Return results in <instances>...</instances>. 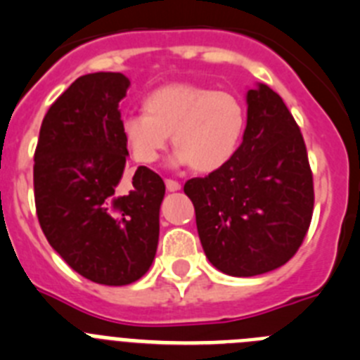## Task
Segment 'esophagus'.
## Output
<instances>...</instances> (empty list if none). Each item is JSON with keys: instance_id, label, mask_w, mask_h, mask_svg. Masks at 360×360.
Segmentation results:
<instances>
[{"instance_id": "1", "label": "esophagus", "mask_w": 360, "mask_h": 360, "mask_svg": "<svg viewBox=\"0 0 360 360\" xmlns=\"http://www.w3.org/2000/svg\"><path fill=\"white\" fill-rule=\"evenodd\" d=\"M165 187H167V191H171V193H173V191L180 189V184H178L176 180H171V178H167V180H165Z\"/></svg>"}]
</instances>
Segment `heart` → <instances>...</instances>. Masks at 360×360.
I'll list each match as a JSON object with an SVG mask.
<instances>
[{"mask_svg": "<svg viewBox=\"0 0 360 360\" xmlns=\"http://www.w3.org/2000/svg\"><path fill=\"white\" fill-rule=\"evenodd\" d=\"M245 122V106L236 95L173 82L146 97L144 113L122 120V136L136 162L155 164L173 135V164L211 173L234 157Z\"/></svg>", "mask_w": 360, "mask_h": 360, "instance_id": "obj_1", "label": "heart"}]
</instances>
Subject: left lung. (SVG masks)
I'll use <instances>...</instances> for the list:
<instances>
[{"mask_svg":"<svg viewBox=\"0 0 360 360\" xmlns=\"http://www.w3.org/2000/svg\"><path fill=\"white\" fill-rule=\"evenodd\" d=\"M203 252L224 274L250 278L279 269L303 243L314 211L307 146L283 98L247 91V128L234 157L184 186Z\"/></svg>","mask_w":360,"mask_h":360,"instance_id":"left-lung-1","label":"left lung"}]
</instances>
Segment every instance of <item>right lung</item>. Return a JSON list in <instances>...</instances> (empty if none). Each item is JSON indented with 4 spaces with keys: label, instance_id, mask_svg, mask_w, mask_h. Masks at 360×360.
<instances>
[{
    "label": "right lung",
    "instance_id": "1",
    "mask_svg": "<svg viewBox=\"0 0 360 360\" xmlns=\"http://www.w3.org/2000/svg\"><path fill=\"white\" fill-rule=\"evenodd\" d=\"M129 79L82 75L50 106L34 155L39 225L59 256L90 281L122 287L141 279L157 254L164 180L141 165L117 193L128 146L119 103Z\"/></svg>",
    "mask_w": 360,
    "mask_h": 360
}]
</instances>
